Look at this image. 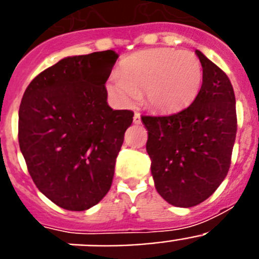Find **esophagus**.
<instances>
[{
  "instance_id": "34e87169",
  "label": "esophagus",
  "mask_w": 259,
  "mask_h": 259,
  "mask_svg": "<svg viewBox=\"0 0 259 259\" xmlns=\"http://www.w3.org/2000/svg\"><path fill=\"white\" fill-rule=\"evenodd\" d=\"M134 123H135V124H140V123H141L140 113H135V115H134Z\"/></svg>"
}]
</instances>
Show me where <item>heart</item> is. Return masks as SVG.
I'll return each mask as SVG.
<instances>
[{"label": "heart", "mask_w": 259, "mask_h": 259, "mask_svg": "<svg viewBox=\"0 0 259 259\" xmlns=\"http://www.w3.org/2000/svg\"><path fill=\"white\" fill-rule=\"evenodd\" d=\"M202 84V65L194 53L155 48L125 58L119 75L106 83L109 95L123 105H131L137 95L157 111H175L188 106Z\"/></svg>", "instance_id": "obj_1"}]
</instances>
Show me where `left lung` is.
Listing matches in <instances>:
<instances>
[{"mask_svg": "<svg viewBox=\"0 0 259 259\" xmlns=\"http://www.w3.org/2000/svg\"><path fill=\"white\" fill-rule=\"evenodd\" d=\"M202 84L194 101L170 115H143L155 189L174 206L209 198L231 166L236 139V100L224 71L196 50Z\"/></svg>", "mask_w": 259, "mask_h": 259, "instance_id": "1", "label": "left lung"}]
</instances>
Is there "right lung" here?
<instances>
[{
	"label": "right lung",
	"instance_id": "obj_1",
	"mask_svg": "<svg viewBox=\"0 0 259 259\" xmlns=\"http://www.w3.org/2000/svg\"><path fill=\"white\" fill-rule=\"evenodd\" d=\"M113 50L63 58L32 80L19 107L18 140L38 191L71 211L97 205L111 187L131 110L107 105Z\"/></svg>",
	"mask_w": 259,
	"mask_h": 259
}]
</instances>
